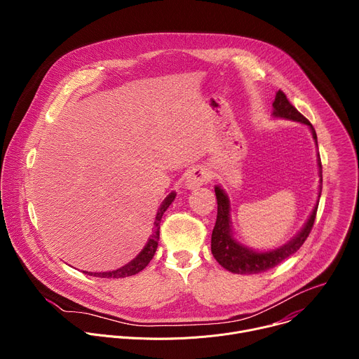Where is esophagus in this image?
Returning a JSON list of instances; mask_svg holds the SVG:
<instances>
[{
  "label": "esophagus",
  "instance_id": "esophagus-1",
  "mask_svg": "<svg viewBox=\"0 0 359 359\" xmlns=\"http://www.w3.org/2000/svg\"><path fill=\"white\" fill-rule=\"evenodd\" d=\"M209 182V173L204 170L203 168H194L189 172L187 177H186V184L190 189H194L197 186H201L204 183Z\"/></svg>",
  "mask_w": 359,
  "mask_h": 359
}]
</instances>
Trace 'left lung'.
<instances>
[{
  "label": "left lung",
  "mask_w": 359,
  "mask_h": 359,
  "mask_svg": "<svg viewBox=\"0 0 359 359\" xmlns=\"http://www.w3.org/2000/svg\"><path fill=\"white\" fill-rule=\"evenodd\" d=\"M274 107V115L280 118H287L292 119L297 122H302L305 125H309L311 128L313 136L317 143V133L310 121L306 119L304 115H301L287 99L285 93L283 90H278L276 93V99L273 102ZM318 146V143H317ZM320 156V155H318ZM318 166H320V176L323 177V165L321 159L318 158ZM216 198H217V219L216 224L212 233V252L215 255V259L217 263L224 267L226 270L236 273V274H259L264 273L270 269H274L278 266L281 262L288 259L291 254L297 252L298 248L304 244L306 237L310 236L316 217H317V210H318V204L314 208L311 217L306 222L301 233L288 244L269 252H255L251 251L243 245H240L230 233V219H229V212H230V204L227 196L223 193L220 187H216ZM321 196V193H320Z\"/></svg>",
  "instance_id": "obj_1"
}]
</instances>
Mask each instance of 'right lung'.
I'll list each match as a JSON object with an SVG mask.
<instances>
[{
	"instance_id": "right-lung-1",
	"label": "right lung",
	"mask_w": 359,
	"mask_h": 359,
	"mask_svg": "<svg viewBox=\"0 0 359 359\" xmlns=\"http://www.w3.org/2000/svg\"><path fill=\"white\" fill-rule=\"evenodd\" d=\"M176 193H170L166 200L163 201V204L161 206L158 216H156V222H155V231H153L151 237L149 238L147 244L144 245V248L140 251V254L137 257L130 262L129 264L123 266L122 269H118L115 271H109V273H88V276H93V277H99V278H123V277H129V276H135L139 271H142L153 259V255L156 252L158 248V243H159V229H161V220L163 213L166 212V209L170 206V203L175 200Z\"/></svg>"
}]
</instances>
